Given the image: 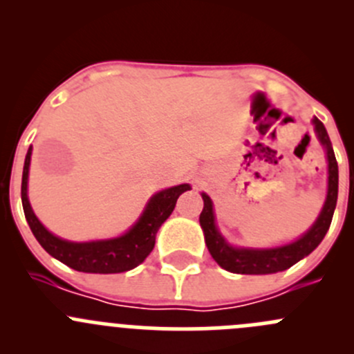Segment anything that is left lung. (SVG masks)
<instances>
[{"instance_id":"8db88e82","label":"left lung","mask_w":354,"mask_h":354,"mask_svg":"<svg viewBox=\"0 0 354 354\" xmlns=\"http://www.w3.org/2000/svg\"><path fill=\"white\" fill-rule=\"evenodd\" d=\"M313 130L320 145L326 149L327 156V197L324 202L322 210L315 223L312 224L305 234L291 243L272 246V248H246V246H233L227 243L226 238L221 234L216 224V214H214V203L207 194H202L203 210L200 214V226H202L205 245L209 248L212 259L219 263L223 269L233 274H276L286 270L296 262L305 259L313 252L320 241L324 240L329 231L332 216H334L335 202H337L339 188V169L335 160L334 149H332L330 138L327 135L326 127L319 118H313Z\"/></svg>"}]
</instances>
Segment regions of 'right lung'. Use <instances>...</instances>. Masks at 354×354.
Returning <instances> with one entry per match:
<instances>
[{
  "instance_id": "1",
  "label": "right lung",
  "mask_w": 354,
  "mask_h": 354,
  "mask_svg": "<svg viewBox=\"0 0 354 354\" xmlns=\"http://www.w3.org/2000/svg\"><path fill=\"white\" fill-rule=\"evenodd\" d=\"M30 156L32 145L25 156L22 174V205L25 219H27L35 240L41 243L42 248L49 255L55 257L56 260L78 270V272L118 274L127 272V270L140 266L154 248L157 231L174 210L178 197L183 192L192 190L190 185L183 183L157 192L156 195L149 198L147 205L142 210L137 223L121 236L109 238V240L82 241V243L80 241H68L55 236L51 231L46 230L44 224L37 219V216L32 210L27 195Z\"/></svg>"
}]
</instances>
